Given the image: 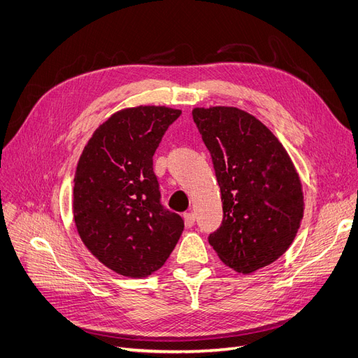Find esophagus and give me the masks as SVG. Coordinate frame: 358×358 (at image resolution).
<instances>
[{
	"label": "esophagus",
	"mask_w": 358,
	"mask_h": 358,
	"mask_svg": "<svg viewBox=\"0 0 358 358\" xmlns=\"http://www.w3.org/2000/svg\"><path fill=\"white\" fill-rule=\"evenodd\" d=\"M183 220H185V226L192 227L194 223H195V214L194 213H185L183 214Z\"/></svg>",
	"instance_id": "esophagus-1"
}]
</instances>
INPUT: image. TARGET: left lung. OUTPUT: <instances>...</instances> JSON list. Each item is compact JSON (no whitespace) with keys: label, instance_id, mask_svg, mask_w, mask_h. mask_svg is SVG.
I'll use <instances>...</instances> for the list:
<instances>
[{"label":"left lung","instance_id":"8db88e82","mask_svg":"<svg viewBox=\"0 0 358 358\" xmlns=\"http://www.w3.org/2000/svg\"><path fill=\"white\" fill-rule=\"evenodd\" d=\"M192 117L208 148L223 222L208 238L219 259L252 273L287 252L304 216V194L289 154L266 124L236 107H196Z\"/></svg>","mask_w":358,"mask_h":358}]
</instances>
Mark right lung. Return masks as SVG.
<instances>
[{
  "label": "right lung",
  "instance_id": "obj_1",
  "mask_svg": "<svg viewBox=\"0 0 358 358\" xmlns=\"http://www.w3.org/2000/svg\"><path fill=\"white\" fill-rule=\"evenodd\" d=\"M182 114L166 106L119 110L85 145L75 173L73 219L91 254L126 278H147L175 250L183 220L163 208L152 155Z\"/></svg>",
  "mask_w": 358,
  "mask_h": 358
}]
</instances>
